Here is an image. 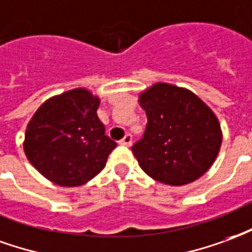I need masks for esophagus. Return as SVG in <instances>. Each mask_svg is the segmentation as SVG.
<instances>
[{
  "label": "esophagus",
  "instance_id": "obj_1",
  "mask_svg": "<svg viewBox=\"0 0 252 252\" xmlns=\"http://www.w3.org/2000/svg\"><path fill=\"white\" fill-rule=\"evenodd\" d=\"M133 142V137H131V134H126L124 138L119 141V144L124 145V146H130Z\"/></svg>",
  "mask_w": 252,
  "mask_h": 252
}]
</instances>
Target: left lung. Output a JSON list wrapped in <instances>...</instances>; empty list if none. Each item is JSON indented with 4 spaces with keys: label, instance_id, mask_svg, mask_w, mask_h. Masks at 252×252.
Listing matches in <instances>:
<instances>
[{
    "label": "left lung",
    "instance_id": "obj_1",
    "mask_svg": "<svg viewBox=\"0 0 252 252\" xmlns=\"http://www.w3.org/2000/svg\"><path fill=\"white\" fill-rule=\"evenodd\" d=\"M148 125L133 145L145 173L162 184L180 187L201 177L221 146L214 111L187 88L156 83L139 95Z\"/></svg>",
    "mask_w": 252,
    "mask_h": 252
}]
</instances>
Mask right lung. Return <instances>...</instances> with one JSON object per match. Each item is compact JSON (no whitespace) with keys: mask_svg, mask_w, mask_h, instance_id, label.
<instances>
[{"mask_svg":"<svg viewBox=\"0 0 252 252\" xmlns=\"http://www.w3.org/2000/svg\"><path fill=\"white\" fill-rule=\"evenodd\" d=\"M98 96L75 88L44 102L29 121L24 152L45 179L60 187L88 183L106 166L117 142L104 134Z\"/></svg>","mask_w":252,"mask_h":252,"instance_id":"add662e5","label":"right lung"}]
</instances>
